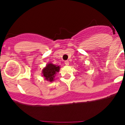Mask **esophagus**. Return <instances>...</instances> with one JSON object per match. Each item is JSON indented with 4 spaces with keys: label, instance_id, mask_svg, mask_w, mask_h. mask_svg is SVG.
Here are the masks:
<instances>
[{
    "label": "esophagus",
    "instance_id": "1",
    "mask_svg": "<svg viewBox=\"0 0 125 125\" xmlns=\"http://www.w3.org/2000/svg\"><path fill=\"white\" fill-rule=\"evenodd\" d=\"M64 64H66V65H69V62L68 61H64Z\"/></svg>",
    "mask_w": 125,
    "mask_h": 125
}]
</instances>
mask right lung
<instances>
[{"label":"right lung","instance_id":"1","mask_svg":"<svg viewBox=\"0 0 125 125\" xmlns=\"http://www.w3.org/2000/svg\"><path fill=\"white\" fill-rule=\"evenodd\" d=\"M60 70L59 66L55 65L52 63H48L46 64V67L43 69L42 76L46 80L52 82L54 81L55 75Z\"/></svg>","mask_w":125,"mask_h":125}]
</instances>
